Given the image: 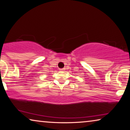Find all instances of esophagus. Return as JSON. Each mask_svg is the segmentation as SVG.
I'll return each instance as SVG.
<instances>
[{
  "label": "esophagus",
  "instance_id": "34e87169",
  "mask_svg": "<svg viewBox=\"0 0 130 130\" xmlns=\"http://www.w3.org/2000/svg\"><path fill=\"white\" fill-rule=\"evenodd\" d=\"M59 70L61 71H64L65 70V68H61V69H59Z\"/></svg>",
  "mask_w": 130,
  "mask_h": 130
}]
</instances>
